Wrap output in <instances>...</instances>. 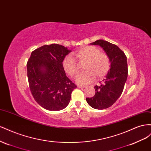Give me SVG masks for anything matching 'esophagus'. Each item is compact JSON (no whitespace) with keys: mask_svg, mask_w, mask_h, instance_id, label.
<instances>
[{"mask_svg":"<svg viewBox=\"0 0 151 151\" xmlns=\"http://www.w3.org/2000/svg\"><path fill=\"white\" fill-rule=\"evenodd\" d=\"M78 88H83L85 87V86H84V85H78Z\"/></svg>","mask_w":151,"mask_h":151,"instance_id":"esophagus-1","label":"esophagus"}]
</instances>
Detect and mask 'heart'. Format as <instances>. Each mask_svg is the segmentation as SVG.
<instances>
[{"label":"heart","instance_id":"obj_1","mask_svg":"<svg viewBox=\"0 0 151 151\" xmlns=\"http://www.w3.org/2000/svg\"><path fill=\"white\" fill-rule=\"evenodd\" d=\"M80 63L86 62L84 69L86 71L77 76L76 81L85 85L92 82L96 78L101 79L108 73L111 67L109 55L101 51L97 47L87 45L80 47L73 53ZM63 67L69 76L75 77L79 71V64L72 55H68L64 58Z\"/></svg>","mask_w":151,"mask_h":151}]
</instances>
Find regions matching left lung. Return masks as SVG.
Instances as JSON below:
<instances>
[{
    "label": "left lung",
    "mask_w": 151,
    "mask_h": 151,
    "mask_svg": "<svg viewBox=\"0 0 151 151\" xmlns=\"http://www.w3.org/2000/svg\"><path fill=\"white\" fill-rule=\"evenodd\" d=\"M98 45L109 55L111 61L110 70L99 85L94 87V96L87 98L88 104L96 109H104L114 104L121 96L128 76L127 59L119 47L103 40H98L91 44Z\"/></svg>",
    "instance_id": "8db88e82"
}]
</instances>
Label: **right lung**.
I'll list each match as a JSON object with an SVG mask.
<instances>
[{
  "mask_svg": "<svg viewBox=\"0 0 151 151\" xmlns=\"http://www.w3.org/2000/svg\"><path fill=\"white\" fill-rule=\"evenodd\" d=\"M70 52L61 45H45L34 50L27 62L30 91L35 101L47 110L65 108L76 88L63 67V59Z\"/></svg>",
  "mask_w": 151,
  "mask_h": 151,
  "instance_id": "obj_1",
  "label": "right lung"
}]
</instances>
